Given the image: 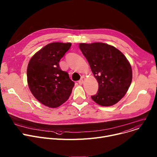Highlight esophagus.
<instances>
[{
    "mask_svg": "<svg viewBox=\"0 0 157 157\" xmlns=\"http://www.w3.org/2000/svg\"><path fill=\"white\" fill-rule=\"evenodd\" d=\"M78 83H79V85H82V83H83V79H79V81H78Z\"/></svg>",
    "mask_w": 157,
    "mask_h": 157,
    "instance_id": "1",
    "label": "esophagus"
}]
</instances>
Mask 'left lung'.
Masks as SVG:
<instances>
[{
  "instance_id": "obj_1",
  "label": "left lung",
  "mask_w": 157,
  "mask_h": 157,
  "mask_svg": "<svg viewBox=\"0 0 157 157\" xmlns=\"http://www.w3.org/2000/svg\"><path fill=\"white\" fill-rule=\"evenodd\" d=\"M98 83V90L92 100L101 106H112L127 93L132 81L129 62L113 46L104 43L79 44Z\"/></svg>"
}]
</instances>
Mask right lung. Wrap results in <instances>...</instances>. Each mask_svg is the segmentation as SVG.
Returning <instances> with one entry per match:
<instances>
[{
  "instance_id": "right-lung-1",
  "label": "right lung",
  "mask_w": 157,
  "mask_h": 157,
  "mask_svg": "<svg viewBox=\"0 0 157 157\" xmlns=\"http://www.w3.org/2000/svg\"><path fill=\"white\" fill-rule=\"evenodd\" d=\"M71 43H50L31 58L27 67L28 85L32 95L43 105L56 108L66 101L75 82L62 71L59 61Z\"/></svg>"
}]
</instances>
